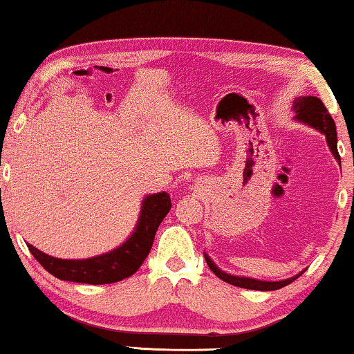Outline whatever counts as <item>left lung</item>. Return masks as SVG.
<instances>
[{
    "label": "left lung",
    "instance_id": "1",
    "mask_svg": "<svg viewBox=\"0 0 354 354\" xmlns=\"http://www.w3.org/2000/svg\"><path fill=\"white\" fill-rule=\"evenodd\" d=\"M292 110L295 111L294 120L301 122V124H306L310 127H313L317 132L326 136L327 145H329V150L337 162L340 165V155L339 150H337V129H335V122L332 120V116L329 115V111L326 110V106L322 102L317 99V97L313 95H306V97H299V99L294 100V105H292ZM204 259L209 265V268L212 270V273L217 276V278L223 279L225 283L236 286V288H243V289H254V290H276L284 288L290 283L299 278V276L304 273L300 271L299 274L292 276V278L288 279H281V281H262V279H254V278H248V276H234L230 273H225L218 268L217 265L212 262V259L209 257L207 254H204Z\"/></svg>",
    "mask_w": 354,
    "mask_h": 354
}]
</instances>
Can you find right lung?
Instances as JSON below:
<instances>
[{"mask_svg": "<svg viewBox=\"0 0 354 354\" xmlns=\"http://www.w3.org/2000/svg\"><path fill=\"white\" fill-rule=\"evenodd\" d=\"M169 193H153L143 198L139 222L134 232L121 245L110 252L91 259H57L41 252L28 244L30 252L43 265L46 271L62 281L84 284H110L129 278L140 268L150 252L156 230L171 211Z\"/></svg>", "mask_w": 354, "mask_h": 354, "instance_id": "add662e5", "label": "right lung"}]
</instances>
